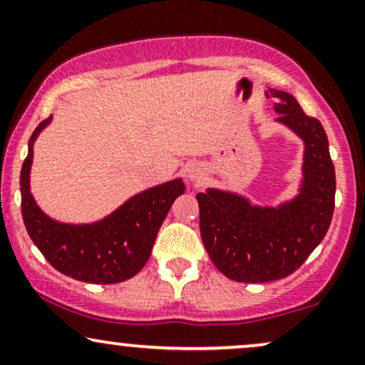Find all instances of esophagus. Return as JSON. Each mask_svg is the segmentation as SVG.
Here are the masks:
<instances>
[{
    "mask_svg": "<svg viewBox=\"0 0 365 365\" xmlns=\"http://www.w3.org/2000/svg\"><path fill=\"white\" fill-rule=\"evenodd\" d=\"M187 177L190 182H200V180L204 178V170H202L200 166H192V168H188L187 171Z\"/></svg>",
    "mask_w": 365,
    "mask_h": 365,
    "instance_id": "esophagus-1",
    "label": "esophagus"
}]
</instances>
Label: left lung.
<instances>
[{
  "instance_id": "8db88e82",
  "label": "left lung",
  "mask_w": 365,
  "mask_h": 365,
  "mask_svg": "<svg viewBox=\"0 0 365 365\" xmlns=\"http://www.w3.org/2000/svg\"><path fill=\"white\" fill-rule=\"evenodd\" d=\"M267 96L279 100V124L304 143L299 194L277 207L219 188L197 194L202 243L217 270L236 282H272L296 272L322 243L335 209V166L322 122L306 115L291 93L269 88Z\"/></svg>"
}]
</instances>
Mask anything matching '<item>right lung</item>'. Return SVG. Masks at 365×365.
<instances>
[{
    "mask_svg": "<svg viewBox=\"0 0 365 365\" xmlns=\"http://www.w3.org/2000/svg\"><path fill=\"white\" fill-rule=\"evenodd\" d=\"M51 120L52 115L34 130L20 173L21 216L29 236L46 260L68 277L90 284L124 282L146 265L158 231L171 204L185 192V183L175 178L143 190L90 225L56 221L38 207L30 192L34 143Z\"/></svg>",
    "mask_w": 365,
    "mask_h": 365,
    "instance_id": "add662e5",
    "label": "right lung"
}]
</instances>
